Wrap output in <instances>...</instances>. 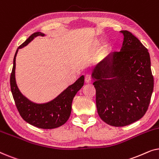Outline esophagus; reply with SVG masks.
<instances>
[{
	"instance_id": "1",
	"label": "esophagus",
	"mask_w": 159,
	"mask_h": 159,
	"mask_svg": "<svg viewBox=\"0 0 159 159\" xmlns=\"http://www.w3.org/2000/svg\"><path fill=\"white\" fill-rule=\"evenodd\" d=\"M85 82L87 84H90L92 82V78H91V76L90 75H87L85 76Z\"/></svg>"
}]
</instances>
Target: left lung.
Returning <instances> with one entry per match:
<instances>
[{
  "label": "left lung",
  "instance_id": "1",
  "mask_svg": "<svg viewBox=\"0 0 159 159\" xmlns=\"http://www.w3.org/2000/svg\"><path fill=\"white\" fill-rule=\"evenodd\" d=\"M120 51L108 54L93 69L99 116L108 125L124 127L138 121L148 108L153 77L148 51L127 30Z\"/></svg>",
  "mask_w": 159,
  "mask_h": 159
}]
</instances>
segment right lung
<instances>
[{
	"label": "right lung",
	"mask_w": 159,
	"mask_h": 159,
	"mask_svg": "<svg viewBox=\"0 0 159 159\" xmlns=\"http://www.w3.org/2000/svg\"><path fill=\"white\" fill-rule=\"evenodd\" d=\"M38 36H45V34L40 32H34L17 48L10 77L11 90L17 109L24 120L41 129H54L63 125L69 119L73 98L83 86L84 77L83 75L81 76L75 83L69 85L57 97L47 103H36L26 98L20 92L16 84L15 77L16 57L19 49L26 46Z\"/></svg>",
	"instance_id": "add662e5"
}]
</instances>
